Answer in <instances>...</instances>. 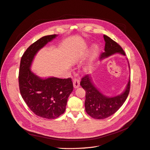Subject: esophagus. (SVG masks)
<instances>
[{"mask_svg":"<svg viewBox=\"0 0 150 150\" xmlns=\"http://www.w3.org/2000/svg\"><path fill=\"white\" fill-rule=\"evenodd\" d=\"M73 84L75 88H78L79 86V84H80V81L78 78H75L73 80Z\"/></svg>","mask_w":150,"mask_h":150,"instance_id":"obj_1","label":"esophagus"}]
</instances>
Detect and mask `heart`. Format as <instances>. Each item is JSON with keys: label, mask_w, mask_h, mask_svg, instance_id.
Returning a JSON list of instances; mask_svg holds the SVG:
<instances>
[{"label": "heart", "mask_w": 150, "mask_h": 150, "mask_svg": "<svg viewBox=\"0 0 150 150\" xmlns=\"http://www.w3.org/2000/svg\"><path fill=\"white\" fill-rule=\"evenodd\" d=\"M99 52V48L97 46H95L92 47V50H91V54H90V57H89V59H88V64L87 66V68H89L91 67L92 62L95 60V59L96 58V57L98 56Z\"/></svg>", "instance_id": "b5f03b06"}]
</instances>
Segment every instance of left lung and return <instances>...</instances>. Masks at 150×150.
I'll return each instance as SVG.
<instances>
[{
    "label": "left lung",
    "instance_id": "obj_1",
    "mask_svg": "<svg viewBox=\"0 0 150 150\" xmlns=\"http://www.w3.org/2000/svg\"><path fill=\"white\" fill-rule=\"evenodd\" d=\"M105 42L104 52L100 55L103 59L116 53L125 55L121 46L109 37L104 35ZM80 85L86 91L85 110L87 113L96 119L107 118L115 113L125 101L130 89V77L125 91L120 95L107 97L102 94L92 83L91 77L86 75L81 79Z\"/></svg>",
    "mask_w": 150,
    "mask_h": 150
}]
</instances>
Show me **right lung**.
<instances>
[{"mask_svg": "<svg viewBox=\"0 0 150 150\" xmlns=\"http://www.w3.org/2000/svg\"><path fill=\"white\" fill-rule=\"evenodd\" d=\"M56 37L44 36L29 46L22 57L18 74L20 92L28 107L36 115L49 119L57 118L65 112L68 97L74 89L72 79H42L31 72L30 67L37 52Z\"/></svg>", "mask_w": 150, "mask_h": 150, "instance_id": "right-lung-1", "label": "right lung"}]
</instances>
